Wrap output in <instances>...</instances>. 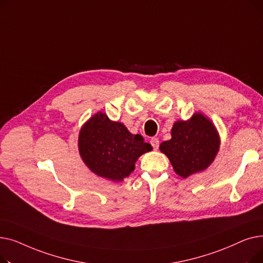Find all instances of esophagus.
<instances>
[{"mask_svg":"<svg viewBox=\"0 0 263 263\" xmlns=\"http://www.w3.org/2000/svg\"><path fill=\"white\" fill-rule=\"evenodd\" d=\"M150 144H151V146L154 147V149H158L159 148V145H160V141H159V139H157V137H153V139L150 140Z\"/></svg>","mask_w":263,"mask_h":263,"instance_id":"34e87169","label":"esophagus"}]
</instances>
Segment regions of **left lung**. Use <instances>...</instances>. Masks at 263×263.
Returning <instances> with one entry per match:
<instances>
[{"mask_svg": "<svg viewBox=\"0 0 263 263\" xmlns=\"http://www.w3.org/2000/svg\"><path fill=\"white\" fill-rule=\"evenodd\" d=\"M218 148V133L213 123L198 113L187 121H176L172 139L160 145V150L167 156L174 171L182 178L208 167Z\"/></svg>", "mask_w": 263, "mask_h": 263, "instance_id": "8db88e82", "label": "left lung"}]
</instances>
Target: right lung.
Returning a JSON list of instances; mask_svg holds the SVG:
<instances>
[{"label":"right lung","mask_w":263,"mask_h":263,"mask_svg":"<svg viewBox=\"0 0 263 263\" xmlns=\"http://www.w3.org/2000/svg\"><path fill=\"white\" fill-rule=\"evenodd\" d=\"M153 149L141 134H131L121 122L103 113L92 116L80 131L79 151L88 168L112 181H121L143 154Z\"/></svg>","instance_id":"obj_1"}]
</instances>
